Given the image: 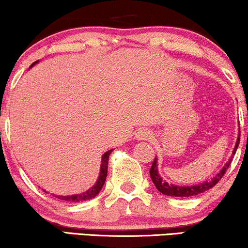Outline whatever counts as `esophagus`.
Instances as JSON below:
<instances>
[{
  "label": "esophagus",
  "mask_w": 248,
  "mask_h": 248,
  "mask_svg": "<svg viewBox=\"0 0 248 248\" xmlns=\"http://www.w3.org/2000/svg\"><path fill=\"white\" fill-rule=\"evenodd\" d=\"M136 138L138 140H148V139L152 138V132L148 130H138V132L136 133Z\"/></svg>",
  "instance_id": "esophagus-1"
}]
</instances>
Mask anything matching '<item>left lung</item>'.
Wrapping results in <instances>:
<instances>
[{"instance_id":"left-lung-1","label":"left lung","mask_w":248,"mask_h":248,"mask_svg":"<svg viewBox=\"0 0 248 248\" xmlns=\"http://www.w3.org/2000/svg\"><path fill=\"white\" fill-rule=\"evenodd\" d=\"M239 140H240V131H239V135H238L237 141H235L232 154H235L238 145H239ZM231 161H232V158H230L229 161L224 165V167L220 170L219 173L216 174V175L212 177L211 180H208V181H204L203 183H199V185L177 186V185H171V183L166 182L165 180L160 176L158 171V158L155 156L152 164V167H151L150 170V175L154 183V186H155V188L158 189L161 194L167 195V196H171V197H191V196H196V195H199L201 193H204V191L209 190V189L214 187V186L224 176V174H225V171L228 170Z\"/></svg>"}]
</instances>
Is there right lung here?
Segmentation results:
<instances>
[{"mask_svg": "<svg viewBox=\"0 0 248 248\" xmlns=\"http://www.w3.org/2000/svg\"><path fill=\"white\" fill-rule=\"evenodd\" d=\"M37 62H38V60L34 61V62L30 66V68L36 65ZM111 152H112V150H109L108 152H106L103 154V155H102V160H101L102 164H101V168H100V175H98L97 181H96V183L94 186H93L92 188L88 189L87 191H84V193H81V194L68 195V196H60V195H55V197L61 200V201H67V202H82V201L94 199L96 195L100 193L101 189L103 188L104 182H106L107 173H108V160H109V155H110V153H111Z\"/></svg>", "mask_w": 248, "mask_h": 248, "instance_id": "add662e5", "label": "right lung"}]
</instances>
